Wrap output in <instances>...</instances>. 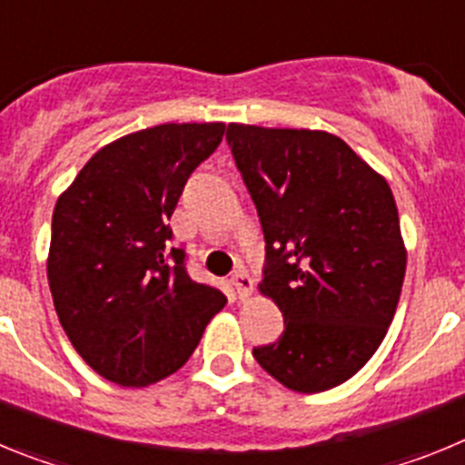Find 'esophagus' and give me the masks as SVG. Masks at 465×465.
<instances>
[{"mask_svg":"<svg viewBox=\"0 0 465 465\" xmlns=\"http://www.w3.org/2000/svg\"><path fill=\"white\" fill-rule=\"evenodd\" d=\"M230 283H232V289H235V295L240 300H246L249 295L253 293V279L249 277V274L244 272V270H237L235 274H232V279H230Z\"/></svg>","mask_w":465,"mask_h":465,"instance_id":"1","label":"esophagus"}]
</instances>
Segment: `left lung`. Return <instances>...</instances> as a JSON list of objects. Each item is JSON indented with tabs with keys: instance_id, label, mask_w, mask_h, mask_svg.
I'll list each match as a JSON object with an SVG mask.
<instances>
[{
	"instance_id": "left-lung-1",
	"label": "left lung",
	"mask_w": 465,
	"mask_h": 465,
	"mask_svg": "<svg viewBox=\"0 0 465 465\" xmlns=\"http://www.w3.org/2000/svg\"><path fill=\"white\" fill-rule=\"evenodd\" d=\"M225 137L265 235L258 291L283 314L282 338L253 359L291 391H328L371 361L396 314L408 252L391 188L323 130L230 123Z\"/></svg>"
}]
</instances>
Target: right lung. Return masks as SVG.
Listing matches in <instances>:
<instances>
[{"instance_id":"1","label":"right lung","mask_w":465,"mask_h":465,"mask_svg":"<svg viewBox=\"0 0 465 465\" xmlns=\"http://www.w3.org/2000/svg\"><path fill=\"white\" fill-rule=\"evenodd\" d=\"M223 123H163L102 146L57 197L48 286L69 342L97 375L149 386L191 359L225 305L170 249L179 195Z\"/></svg>"}]
</instances>
